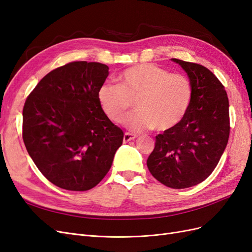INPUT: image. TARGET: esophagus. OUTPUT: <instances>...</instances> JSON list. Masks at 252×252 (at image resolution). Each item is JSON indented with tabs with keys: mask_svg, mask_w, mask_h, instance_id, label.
Masks as SVG:
<instances>
[{
	"mask_svg": "<svg viewBox=\"0 0 252 252\" xmlns=\"http://www.w3.org/2000/svg\"><path fill=\"white\" fill-rule=\"evenodd\" d=\"M135 138H136V135H135V134H132V133H128V132H126V133L124 134L123 141H124V143H127V142H129V141H132V140H134Z\"/></svg>",
	"mask_w": 252,
	"mask_h": 252,
	"instance_id": "esophagus-1",
	"label": "esophagus"
}]
</instances>
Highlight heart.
<instances>
[{"mask_svg": "<svg viewBox=\"0 0 252 252\" xmlns=\"http://www.w3.org/2000/svg\"><path fill=\"white\" fill-rule=\"evenodd\" d=\"M96 96L101 109L114 123L124 120L135 101L138 110L125 120V125L134 131L154 127L163 131L179 124L185 116L192 87L185 75L144 63L122 71L118 84H102Z\"/></svg>", "mask_w": 252, "mask_h": 252, "instance_id": "heart-1", "label": "heart"}]
</instances>
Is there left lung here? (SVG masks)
I'll use <instances>...</instances> for the list:
<instances>
[{"instance_id": "obj_1", "label": "left lung", "mask_w": 252, "mask_h": 252, "mask_svg": "<svg viewBox=\"0 0 252 252\" xmlns=\"http://www.w3.org/2000/svg\"><path fill=\"white\" fill-rule=\"evenodd\" d=\"M171 61L186 71L191 101L179 124L156 136L147 167L165 186L183 189L200 184L217 167L229 139V102L222 83L207 68Z\"/></svg>"}]
</instances>
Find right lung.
<instances>
[{
	"mask_svg": "<svg viewBox=\"0 0 252 252\" xmlns=\"http://www.w3.org/2000/svg\"><path fill=\"white\" fill-rule=\"evenodd\" d=\"M108 70L96 62L68 63L45 75L25 102L23 141L42 174L60 188L96 186L123 143V131L96 96Z\"/></svg>",
	"mask_w": 252,
	"mask_h": 252,
	"instance_id": "add662e5",
	"label": "right lung"
}]
</instances>
